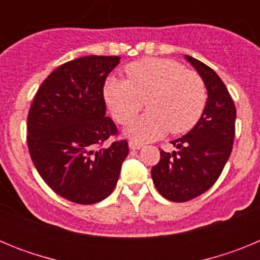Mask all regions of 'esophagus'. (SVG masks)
<instances>
[{
	"instance_id": "esophagus-1",
	"label": "esophagus",
	"mask_w": 260,
	"mask_h": 260,
	"mask_svg": "<svg viewBox=\"0 0 260 260\" xmlns=\"http://www.w3.org/2000/svg\"><path fill=\"white\" fill-rule=\"evenodd\" d=\"M128 147H130V150L135 151V150H141V148H143V144L139 143V142L137 141H130L128 142Z\"/></svg>"
}]
</instances>
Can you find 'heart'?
Returning a JSON list of instances; mask_svg holds the SVG:
<instances>
[{
  "label": "heart",
  "mask_w": 260,
  "mask_h": 260,
  "mask_svg": "<svg viewBox=\"0 0 260 260\" xmlns=\"http://www.w3.org/2000/svg\"><path fill=\"white\" fill-rule=\"evenodd\" d=\"M127 79L110 77L104 99L117 122H132L147 99L148 112L126 128L135 141L151 142L169 130L189 132L203 114L207 89L198 73L169 58H142L126 66Z\"/></svg>",
  "instance_id": "heart-1"
}]
</instances>
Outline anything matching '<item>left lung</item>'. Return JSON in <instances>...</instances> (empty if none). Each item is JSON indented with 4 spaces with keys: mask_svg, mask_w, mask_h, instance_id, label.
Here are the masks:
<instances>
[{
    "mask_svg": "<svg viewBox=\"0 0 260 260\" xmlns=\"http://www.w3.org/2000/svg\"><path fill=\"white\" fill-rule=\"evenodd\" d=\"M185 58L203 79L208 98L197 125L171 142L177 151H160L151 171L157 191L172 202L190 201L216 182L231 156L236 125V107L219 75L194 57Z\"/></svg>",
    "mask_w": 260,
    "mask_h": 260,
    "instance_id": "1",
    "label": "left lung"
}]
</instances>
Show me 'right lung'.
<instances>
[{
    "label": "right lung",
    "instance_id": "right-lung-1",
    "mask_svg": "<svg viewBox=\"0 0 260 260\" xmlns=\"http://www.w3.org/2000/svg\"><path fill=\"white\" fill-rule=\"evenodd\" d=\"M118 56H86L69 61L43 82L29 108L27 143L41 178L53 191L79 204H93L113 191L126 141L100 147L117 133L105 117L103 95Z\"/></svg>",
    "mask_w": 260,
    "mask_h": 260
}]
</instances>
